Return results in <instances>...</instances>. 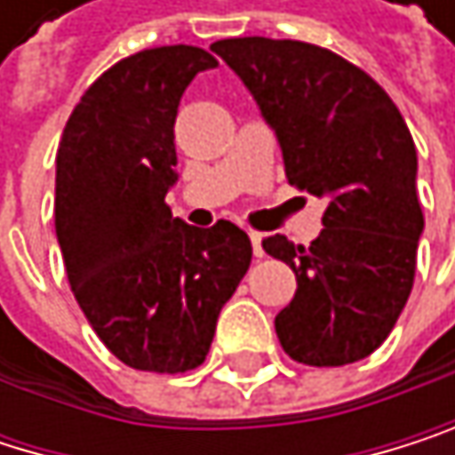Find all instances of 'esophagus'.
Listing matches in <instances>:
<instances>
[{
  "mask_svg": "<svg viewBox=\"0 0 455 455\" xmlns=\"http://www.w3.org/2000/svg\"><path fill=\"white\" fill-rule=\"evenodd\" d=\"M249 241H251V249H254V257H262V233L257 230H249Z\"/></svg>",
  "mask_w": 455,
  "mask_h": 455,
  "instance_id": "obj_1",
  "label": "esophagus"
}]
</instances>
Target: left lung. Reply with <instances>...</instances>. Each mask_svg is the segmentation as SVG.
Instances as JSON below:
<instances>
[{
	"mask_svg": "<svg viewBox=\"0 0 455 455\" xmlns=\"http://www.w3.org/2000/svg\"><path fill=\"white\" fill-rule=\"evenodd\" d=\"M212 50L275 131L290 185L327 198L311 246L262 241L298 278L275 316L281 348L311 367L359 362L388 338L413 290L424 230L413 136L388 93L327 47L238 36Z\"/></svg>",
	"mask_w": 455,
	"mask_h": 455,
	"instance_id": "left-lung-1",
	"label": "left lung"
}]
</instances>
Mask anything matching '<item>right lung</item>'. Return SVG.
I'll return each instance as SVG.
<instances>
[{
	"instance_id": "right-lung-1",
	"label": "right lung",
	"mask_w": 455,
	"mask_h": 455,
	"mask_svg": "<svg viewBox=\"0 0 455 455\" xmlns=\"http://www.w3.org/2000/svg\"><path fill=\"white\" fill-rule=\"evenodd\" d=\"M214 67L193 44L133 52L83 93L59 141L55 235L72 292L101 343L133 370L204 364L251 262L238 225L201 230L165 204L182 93Z\"/></svg>"
}]
</instances>
